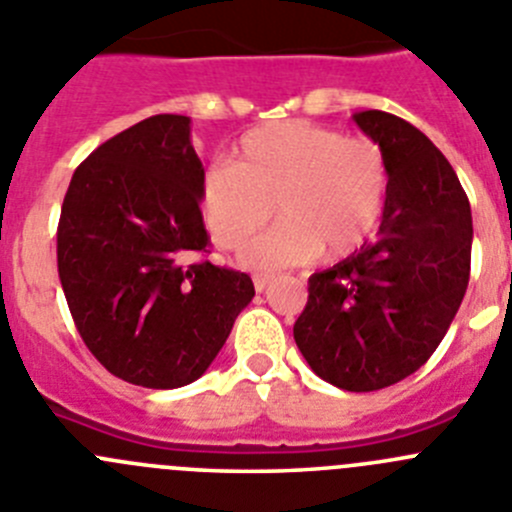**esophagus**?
<instances>
[{
  "label": "esophagus",
  "mask_w": 512,
  "mask_h": 512,
  "mask_svg": "<svg viewBox=\"0 0 512 512\" xmlns=\"http://www.w3.org/2000/svg\"><path fill=\"white\" fill-rule=\"evenodd\" d=\"M270 275H255V278H252V283H255V290L257 293H265L267 290V285H270Z\"/></svg>",
  "instance_id": "34e87169"
}]
</instances>
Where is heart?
<instances>
[{
	"label": "heart",
	"mask_w": 512,
	"mask_h": 512,
	"mask_svg": "<svg viewBox=\"0 0 512 512\" xmlns=\"http://www.w3.org/2000/svg\"><path fill=\"white\" fill-rule=\"evenodd\" d=\"M389 169L371 138L343 136L310 121L265 123L237 141L232 164L199 186L204 222L219 247H240L267 219L280 222L242 250L255 270H280L351 255L384 212Z\"/></svg>",
	"instance_id": "heart-1"
}]
</instances>
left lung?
I'll return each instance as SVG.
<instances>
[{"instance_id":"8db88e82","label":"left lung","mask_w":512,"mask_h":512,"mask_svg":"<svg viewBox=\"0 0 512 512\" xmlns=\"http://www.w3.org/2000/svg\"><path fill=\"white\" fill-rule=\"evenodd\" d=\"M389 169L374 242L308 280L293 326L310 369L343 391H376L427 364L470 280L472 212L450 161L419 128L353 113Z\"/></svg>"}]
</instances>
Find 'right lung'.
<instances>
[{
  "mask_svg": "<svg viewBox=\"0 0 512 512\" xmlns=\"http://www.w3.org/2000/svg\"><path fill=\"white\" fill-rule=\"evenodd\" d=\"M191 118L151 116L75 169L57 227V272L85 346L146 389H179L209 369L255 298L250 275L194 262L209 234Z\"/></svg>",
  "mask_w": 512,
  "mask_h": 512,
  "instance_id": "1",
  "label": "right lung"
}]
</instances>
